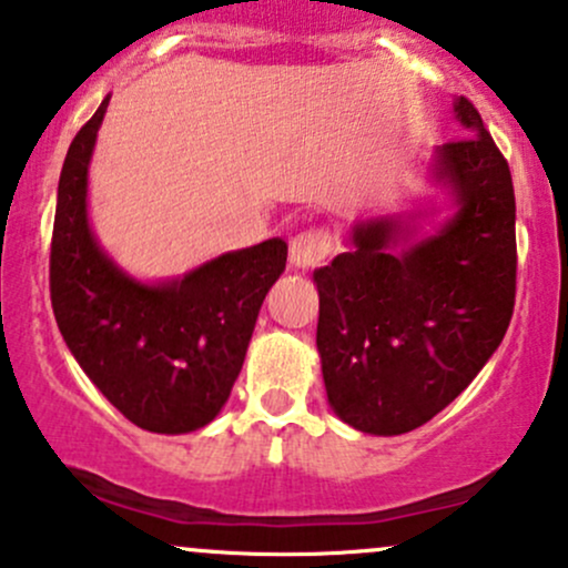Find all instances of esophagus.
Masks as SVG:
<instances>
[{
	"label": "esophagus",
	"instance_id": "34e87169",
	"mask_svg": "<svg viewBox=\"0 0 568 568\" xmlns=\"http://www.w3.org/2000/svg\"><path fill=\"white\" fill-rule=\"evenodd\" d=\"M291 264L296 270H313V266H321L323 261L332 253V236L323 229H307V232L296 234L291 240Z\"/></svg>",
	"mask_w": 568,
	"mask_h": 568
}]
</instances>
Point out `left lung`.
Returning a JSON list of instances; mask_svg holds the SVG:
<instances>
[{
  "mask_svg": "<svg viewBox=\"0 0 568 568\" xmlns=\"http://www.w3.org/2000/svg\"><path fill=\"white\" fill-rule=\"evenodd\" d=\"M464 140L434 148L428 178L453 215L415 240V215L358 221L353 251L315 270L317 353L328 404L347 426L396 436L447 407L507 334L515 307L513 174L466 97Z\"/></svg>",
  "mask_w": 568,
  "mask_h": 568,
  "instance_id": "1",
  "label": "left lung"
}]
</instances>
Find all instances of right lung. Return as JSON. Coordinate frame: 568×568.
I'll return each instance as SVG.
<instances>
[{
    "label": "right lung",
    "instance_id": "add662e5",
    "mask_svg": "<svg viewBox=\"0 0 568 568\" xmlns=\"http://www.w3.org/2000/svg\"><path fill=\"white\" fill-rule=\"evenodd\" d=\"M108 102L74 134L61 166L53 315L80 369L118 413L145 432L189 434L215 420L232 394L288 245L272 236L164 283L123 272L89 223V164Z\"/></svg>",
    "mask_w": 568,
    "mask_h": 568
}]
</instances>
